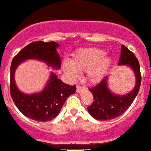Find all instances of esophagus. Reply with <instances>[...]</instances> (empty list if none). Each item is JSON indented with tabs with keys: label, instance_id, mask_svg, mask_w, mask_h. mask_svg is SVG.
Returning a JSON list of instances; mask_svg holds the SVG:
<instances>
[{
	"label": "esophagus",
	"instance_id": "1",
	"mask_svg": "<svg viewBox=\"0 0 151 151\" xmlns=\"http://www.w3.org/2000/svg\"><path fill=\"white\" fill-rule=\"evenodd\" d=\"M85 88L82 87V86H80V85H77L76 91H77V93H78V94H79V93H81V92H82L83 90H85Z\"/></svg>",
	"mask_w": 151,
	"mask_h": 151
}]
</instances>
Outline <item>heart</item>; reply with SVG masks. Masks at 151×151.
Returning <instances> with one entry per match:
<instances>
[{
	"label": "heart",
	"mask_w": 151,
	"mask_h": 151,
	"mask_svg": "<svg viewBox=\"0 0 151 151\" xmlns=\"http://www.w3.org/2000/svg\"><path fill=\"white\" fill-rule=\"evenodd\" d=\"M113 60L99 48H83L77 50L71 63L65 62L63 69L73 79L79 76V73L87 72V79L91 84H98L104 79L111 67Z\"/></svg>",
	"instance_id": "1"
}]
</instances>
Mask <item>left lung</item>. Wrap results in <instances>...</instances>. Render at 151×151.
<instances>
[{
	"mask_svg": "<svg viewBox=\"0 0 151 151\" xmlns=\"http://www.w3.org/2000/svg\"><path fill=\"white\" fill-rule=\"evenodd\" d=\"M118 65L129 66L132 69L135 76V85L128 94H116L108 88V76H106L95 87L89 88L94 96V101L88 107V111L97 120H110L122 115L132 104L139 91L141 82L139 63L132 52L123 45L121 46Z\"/></svg>",
	"mask_w": 151,
	"mask_h": 151,
	"instance_id": "8db88e82",
	"label": "left lung"
}]
</instances>
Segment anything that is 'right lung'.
I'll return each mask as SVG.
<instances>
[{
	"label": "right lung",
	"instance_id": "add662e5",
	"mask_svg": "<svg viewBox=\"0 0 151 151\" xmlns=\"http://www.w3.org/2000/svg\"><path fill=\"white\" fill-rule=\"evenodd\" d=\"M59 47L55 41L32 42L22 49L12 60L10 88L12 99L24 116L37 122H47L57 117L68 97L76 91V87L65 84L51 73L42 91L24 94L16 85L14 74L21 63L31 59L43 61L49 66L60 69L61 58L57 51Z\"/></svg>",
	"mask_w": 151,
	"mask_h": 151
}]
</instances>
